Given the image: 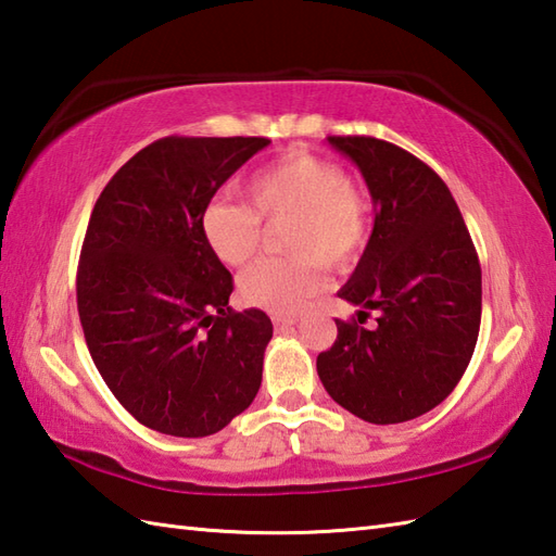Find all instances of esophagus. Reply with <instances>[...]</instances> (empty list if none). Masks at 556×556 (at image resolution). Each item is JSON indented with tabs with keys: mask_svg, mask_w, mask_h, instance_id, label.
Masks as SVG:
<instances>
[{
	"mask_svg": "<svg viewBox=\"0 0 556 556\" xmlns=\"http://www.w3.org/2000/svg\"><path fill=\"white\" fill-rule=\"evenodd\" d=\"M271 323H275V329L279 332V329H289L291 325L299 323L296 315H275L271 317Z\"/></svg>",
	"mask_w": 556,
	"mask_h": 556,
	"instance_id": "esophagus-1",
	"label": "esophagus"
}]
</instances>
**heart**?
Here are the masks:
<instances>
[{"label": "heart", "mask_w": 556, "mask_h": 556, "mask_svg": "<svg viewBox=\"0 0 556 556\" xmlns=\"http://www.w3.org/2000/svg\"><path fill=\"white\" fill-rule=\"evenodd\" d=\"M248 203L215 200L200 219L219 260L243 265L265 239V224L279 227L287 257H267L239 277L241 299L269 313H299L327 287L325 267L349 271L368 251L372 203L339 164L291 150L251 176Z\"/></svg>", "instance_id": "obj_1"}]
</instances>
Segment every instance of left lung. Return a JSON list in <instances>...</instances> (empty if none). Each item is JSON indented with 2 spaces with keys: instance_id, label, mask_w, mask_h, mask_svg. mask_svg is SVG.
Wrapping results in <instances>:
<instances>
[{
  "instance_id": "1",
  "label": "left lung",
  "mask_w": 556,
  "mask_h": 556,
  "mask_svg": "<svg viewBox=\"0 0 556 556\" xmlns=\"http://www.w3.org/2000/svg\"><path fill=\"white\" fill-rule=\"evenodd\" d=\"M361 169L375 203L368 251L339 299L361 305L337 320L317 375L339 406L394 425L440 406L476 351L482 277L476 245L446 184L404 148L370 136H329ZM370 309L372 328L362 327Z\"/></svg>"
}]
</instances>
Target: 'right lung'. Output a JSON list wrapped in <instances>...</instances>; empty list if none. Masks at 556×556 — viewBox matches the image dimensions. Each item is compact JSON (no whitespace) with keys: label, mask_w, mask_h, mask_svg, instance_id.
I'll list each match as a JSON object with an SVG mask.
<instances>
[{"label":"right lung","mask_w":556,"mask_h":556,"mask_svg":"<svg viewBox=\"0 0 556 556\" xmlns=\"http://www.w3.org/2000/svg\"><path fill=\"white\" fill-rule=\"evenodd\" d=\"M267 138L167 136L104 186L83 239L76 299L92 363L146 428L207 437L263 382L269 317L229 308L233 279L203 212Z\"/></svg>","instance_id":"add662e5"}]
</instances>
